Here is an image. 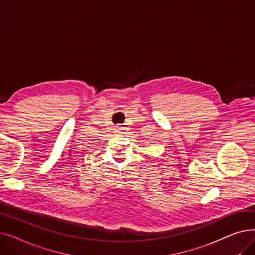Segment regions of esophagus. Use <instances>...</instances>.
<instances>
[{
  "mask_svg": "<svg viewBox=\"0 0 255 255\" xmlns=\"http://www.w3.org/2000/svg\"><path fill=\"white\" fill-rule=\"evenodd\" d=\"M121 130H122V128H121V127H119V128H118V132H119V131H121Z\"/></svg>",
  "mask_w": 255,
  "mask_h": 255,
  "instance_id": "1",
  "label": "esophagus"
}]
</instances>
